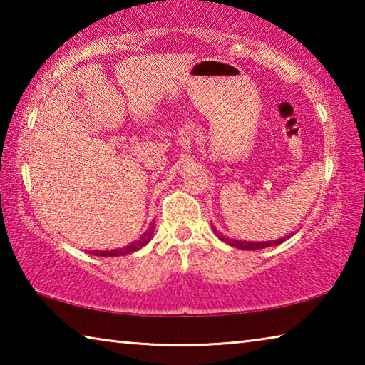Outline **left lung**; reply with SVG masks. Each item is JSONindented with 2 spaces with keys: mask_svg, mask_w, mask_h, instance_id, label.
I'll return each instance as SVG.
<instances>
[{
  "mask_svg": "<svg viewBox=\"0 0 365 365\" xmlns=\"http://www.w3.org/2000/svg\"><path fill=\"white\" fill-rule=\"evenodd\" d=\"M212 230L214 233L217 235L219 240H222V242L228 243L230 246H233V248H238V250H248V251H252V250H262V248H269V246H277V245H282L285 240H288L292 235H288V237H282L279 240H270V242H246V240H233V238H228L225 237V235H222L217 228H215L212 225Z\"/></svg>",
  "mask_w": 365,
  "mask_h": 365,
  "instance_id": "obj_1",
  "label": "left lung"
}]
</instances>
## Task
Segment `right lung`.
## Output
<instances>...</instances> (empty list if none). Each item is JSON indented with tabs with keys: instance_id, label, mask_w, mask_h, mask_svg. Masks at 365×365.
I'll return each instance as SVG.
<instances>
[{
	"instance_id": "1",
	"label": "right lung",
	"mask_w": 365,
	"mask_h": 365,
	"mask_svg": "<svg viewBox=\"0 0 365 365\" xmlns=\"http://www.w3.org/2000/svg\"><path fill=\"white\" fill-rule=\"evenodd\" d=\"M154 224H150V227H148V230L141 235V237L138 240H135L133 243L123 246V248H119V250H110V251H90L91 255L95 256H104V257H117V256H123V255H130V252H135L143 248V246H146L148 243L151 242L153 238V233H154Z\"/></svg>"
}]
</instances>
